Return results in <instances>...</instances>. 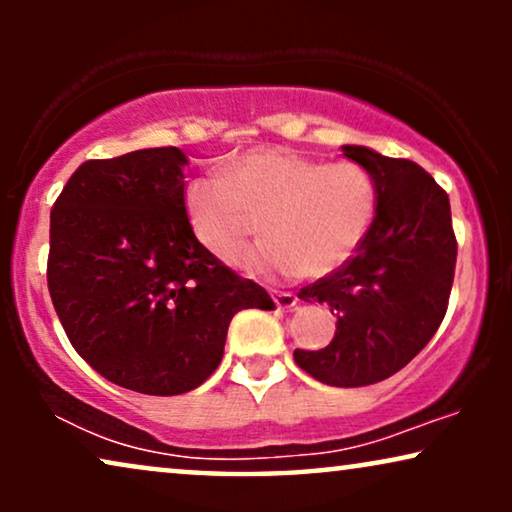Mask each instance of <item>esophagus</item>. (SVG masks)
Returning <instances> with one entry per match:
<instances>
[{"mask_svg":"<svg viewBox=\"0 0 512 512\" xmlns=\"http://www.w3.org/2000/svg\"><path fill=\"white\" fill-rule=\"evenodd\" d=\"M272 298H275V305L279 310H291V307L298 305L296 293H289V291H275L272 293Z\"/></svg>","mask_w":512,"mask_h":512,"instance_id":"1","label":"esophagus"}]
</instances>
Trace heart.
<instances>
[{
    "instance_id": "1",
    "label": "heart",
    "mask_w": 512,
    "mask_h": 512,
    "mask_svg": "<svg viewBox=\"0 0 512 512\" xmlns=\"http://www.w3.org/2000/svg\"><path fill=\"white\" fill-rule=\"evenodd\" d=\"M377 188L356 163H324L291 149H254L223 177L193 179L184 212L195 240L228 258L264 216L269 240L230 258L249 275L324 277L361 249L375 219Z\"/></svg>"
}]
</instances>
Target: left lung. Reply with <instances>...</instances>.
I'll return each mask as SVG.
<instances>
[{"label": "left lung", "mask_w": 512, "mask_h": 512, "mask_svg": "<svg viewBox=\"0 0 512 512\" xmlns=\"http://www.w3.org/2000/svg\"><path fill=\"white\" fill-rule=\"evenodd\" d=\"M375 181L377 207L361 249L298 298L335 312L331 345L293 359L331 387H366L398 373L438 331L450 300L457 240L450 198L412 160L342 146Z\"/></svg>", "instance_id": "obj_1"}]
</instances>
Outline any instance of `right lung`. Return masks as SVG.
I'll return each instance as SVG.
<instances>
[{
  "mask_svg": "<svg viewBox=\"0 0 512 512\" xmlns=\"http://www.w3.org/2000/svg\"><path fill=\"white\" fill-rule=\"evenodd\" d=\"M177 146L86 160L51 209L48 291L69 342L118 387L177 396L221 363L230 319L272 310L195 240Z\"/></svg>",
  "mask_w": 512,
  "mask_h": 512,
  "instance_id": "add662e5",
  "label": "right lung"
}]
</instances>
